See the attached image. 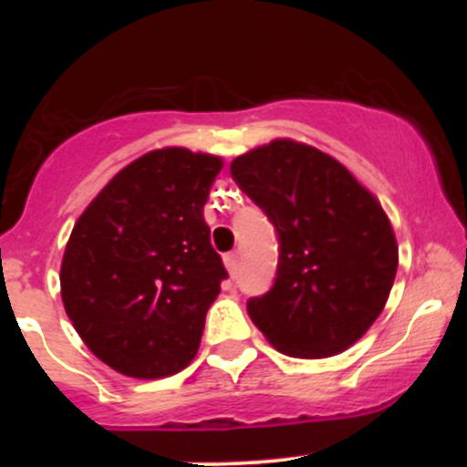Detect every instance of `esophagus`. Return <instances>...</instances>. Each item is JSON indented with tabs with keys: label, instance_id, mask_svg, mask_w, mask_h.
<instances>
[{
	"label": "esophagus",
	"instance_id": "obj_1",
	"mask_svg": "<svg viewBox=\"0 0 467 467\" xmlns=\"http://www.w3.org/2000/svg\"><path fill=\"white\" fill-rule=\"evenodd\" d=\"M223 264H226V270L230 272V276L237 275V267H239V252H228V254H223Z\"/></svg>",
	"mask_w": 467,
	"mask_h": 467
}]
</instances>
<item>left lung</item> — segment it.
<instances>
[{
	"label": "left lung",
	"mask_w": 467,
	"mask_h": 467,
	"mask_svg": "<svg viewBox=\"0 0 467 467\" xmlns=\"http://www.w3.org/2000/svg\"><path fill=\"white\" fill-rule=\"evenodd\" d=\"M237 186L275 223V285L248 314L292 358L349 349L382 314L398 272V241L375 195L336 158L278 138L230 162Z\"/></svg>",
	"instance_id": "left-lung-1"
}]
</instances>
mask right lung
<instances>
[{
    "label": "right lung",
    "instance_id": "obj_1",
    "mask_svg": "<svg viewBox=\"0 0 467 467\" xmlns=\"http://www.w3.org/2000/svg\"><path fill=\"white\" fill-rule=\"evenodd\" d=\"M222 158L184 147L133 160L74 223L61 298L80 340L114 371L158 379L186 368L228 276L203 203Z\"/></svg>",
    "mask_w": 467,
    "mask_h": 467
}]
</instances>
